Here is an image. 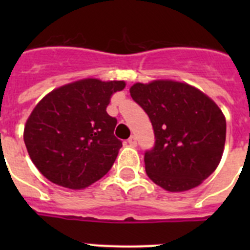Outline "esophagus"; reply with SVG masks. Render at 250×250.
Returning <instances> with one entry per match:
<instances>
[{
    "mask_svg": "<svg viewBox=\"0 0 250 250\" xmlns=\"http://www.w3.org/2000/svg\"><path fill=\"white\" fill-rule=\"evenodd\" d=\"M127 143L130 144V146H136V145H138V139H136L135 135H132V136H130L129 140H127Z\"/></svg>",
    "mask_w": 250,
    "mask_h": 250,
    "instance_id": "esophagus-1",
    "label": "esophagus"
}]
</instances>
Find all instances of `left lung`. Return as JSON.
Here are the masks:
<instances>
[{"label": "left lung", "mask_w": 250, "mask_h": 250, "mask_svg": "<svg viewBox=\"0 0 250 250\" xmlns=\"http://www.w3.org/2000/svg\"><path fill=\"white\" fill-rule=\"evenodd\" d=\"M130 95L155 134V146L144 156L147 176L170 193L199 187L224 151L227 123L219 106L194 86L167 79L134 83Z\"/></svg>", "instance_id": "1"}]
</instances>
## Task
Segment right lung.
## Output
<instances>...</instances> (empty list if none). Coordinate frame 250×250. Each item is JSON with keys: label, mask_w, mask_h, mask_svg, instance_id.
<instances>
[{"label": "right lung", "mask_w": 250, "mask_h": 250, "mask_svg": "<svg viewBox=\"0 0 250 250\" xmlns=\"http://www.w3.org/2000/svg\"><path fill=\"white\" fill-rule=\"evenodd\" d=\"M125 81L83 79L48 92L28 116L23 140L31 160L54 184L85 189L103 178L123 146L106 107Z\"/></svg>", "instance_id": "1"}]
</instances>
